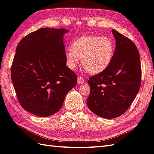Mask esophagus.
I'll use <instances>...</instances> for the list:
<instances>
[{
    "mask_svg": "<svg viewBox=\"0 0 154 154\" xmlns=\"http://www.w3.org/2000/svg\"><path fill=\"white\" fill-rule=\"evenodd\" d=\"M84 82V80L81 76H78L77 78V83L78 84H82Z\"/></svg>",
    "mask_w": 154,
    "mask_h": 154,
    "instance_id": "34e87169",
    "label": "esophagus"
}]
</instances>
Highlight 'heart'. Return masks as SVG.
Wrapping results in <instances>:
<instances>
[{
	"label": "heart",
	"mask_w": 154,
	"mask_h": 154,
	"mask_svg": "<svg viewBox=\"0 0 154 154\" xmlns=\"http://www.w3.org/2000/svg\"><path fill=\"white\" fill-rule=\"evenodd\" d=\"M114 53V43L108 37L84 36L71 44L70 50L66 51L65 59L69 68L74 70L82 58L85 69L90 74H97L109 66Z\"/></svg>",
	"instance_id": "heart-1"
}]
</instances>
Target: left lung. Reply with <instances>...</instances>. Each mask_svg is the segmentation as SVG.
I'll use <instances>...</instances> for the list:
<instances>
[{
  "label": "left lung",
  "instance_id": "8db88e82",
  "mask_svg": "<svg viewBox=\"0 0 154 154\" xmlns=\"http://www.w3.org/2000/svg\"><path fill=\"white\" fill-rule=\"evenodd\" d=\"M116 50L103 72L89 78L88 106L101 118L119 117L127 110L139 91L141 65L138 49L132 41L112 29Z\"/></svg>",
  "mask_w": 154,
  "mask_h": 154
}]
</instances>
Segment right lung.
Listing matches in <instances>:
<instances>
[{
    "label": "right lung",
    "mask_w": 154,
    "mask_h": 154,
    "mask_svg": "<svg viewBox=\"0 0 154 154\" xmlns=\"http://www.w3.org/2000/svg\"><path fill=\"white\" fill-rule=\"evenodd\" d=\"M65 29L41 28L25 36L16 48L11 78L21 106L40 117L61 109L77 76L66 66Z\"/></svg>",
    "instance_id": "right-lung-1"
}]
</instances>
